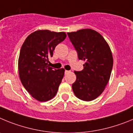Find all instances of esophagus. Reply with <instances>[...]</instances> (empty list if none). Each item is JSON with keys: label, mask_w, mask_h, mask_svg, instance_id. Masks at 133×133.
<instances>
[{"label": "esophagus", "mask_w": 133, "mask_h": 133, "mask_svg": "<svg viewBox=\"0 0 133 133\" xmlns=\"http://www.w3.org/2000/svg\"><path fill=\"white\" fill-rule=\"evenodd\" d=\"M70 71H68V70H65V74H68V73H69Z\"/></svg>", "instance_id": "1"}]
</instances>
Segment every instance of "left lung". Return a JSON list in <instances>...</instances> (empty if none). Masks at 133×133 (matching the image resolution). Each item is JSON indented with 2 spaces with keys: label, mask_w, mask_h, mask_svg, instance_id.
I'll list each match as a JSON object with an SVG mask.
<instances>
[{
  "label": "left lung",
  "mask_w": 133,
  "mask_h": 133,
  "mask_svg": "<svg viewBox=\"0 0 133 133\" xmlns=\"http://www.w3.org/2000/svg\"><path fill=\"white\" fill-rule=\"evenodd\" d=\"M77 52L79 59L85 62L82 71H75L76 80L72 89L77 98L85 101L101 95L109 81L113 64L109 44L99 32L92 29L68 32Z\"/></svg>",
  "instance_id": "8db88e82"
}]
</instances>
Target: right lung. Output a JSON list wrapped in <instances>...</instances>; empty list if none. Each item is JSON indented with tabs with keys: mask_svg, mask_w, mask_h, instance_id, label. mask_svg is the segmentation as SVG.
<instances>
[{
	"mask_svg": "<svg viewBox=\"0 0 133 133\" xmlns=\"http://www.w3.org/2000/svg\"><path fill=\"white\" fill-rule=\"evenodd\" d=\"M66 38L64 32L39 30L26 38L18 58L19 77L32 97L44 102L52 99L58 92L65 69L49 66L56 46Z\"/></svg>",
	"mask_w": 133,
	"mask_h": 133,
	"instance_id": "add662e5",
	"label": "right lung"
}]
</instances>
